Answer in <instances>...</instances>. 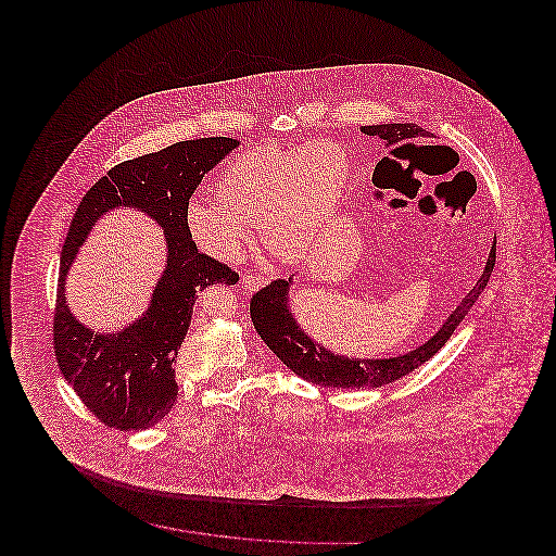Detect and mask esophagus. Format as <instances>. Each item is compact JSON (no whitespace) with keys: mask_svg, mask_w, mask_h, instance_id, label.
<instances>
[{"mask_svg":"<svg viewBox=\"0 0 556 556\" xmlns=\"http://www.w3.org/2000/svg\"><path fill=\"white\" fill-rule=\"evenodd\" d=\"M265 283V277H261V275H243L241 277V288L245 291L261 290Z\"/></svg>","mask_w":556,"mask_h":556,"instance_id":"obj_1","label":"esophagus"}]
</instances>
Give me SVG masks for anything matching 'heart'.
<instances>
[{
    "label": "heart",
    "mask_w": 556,
    "mask_h": 556,
    "mask_svg": "<svg viewBox=\"0 0 556 556\" xmlns=\"http://www.w3.org/2000/svg\"><path fill=\"white\" fill-rule=\"evenodd\" d=\"M348 175V154L336 141L250 150L220 173L216 200L187 204V231L214 258L236 261L250 239V225H261L270 252L300 261L325 238Z\"/></svg>",
    "instance_id": "b5f03b06"
}]
</instances>
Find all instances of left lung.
Returning <instances> with one entry per match:
<instances>
[{
	"instance_id": "obj_1",
	"label": "left lung",
	"mask_w": 556,
	"mask_h": 556,
	"mask_svg": "<svg viewBox=\"0 0 556 556\" xmlns=\"http://www.w3.org/2000/svg\"><path fill=\"white\" fill-rule=\"evenodd\" d=\"M361 131L365 135H375L383 139L386 148H394L397 143H406L413 139H424L427 131L413 123H390V125H367ZM496 265V238L492 243L490 256L485 261V268L476 286L460 300V304L450 313V317L442 323V327L415 350L406 354H397L390 358H348L342 354H336L333 350H327L325 345L313 340L293 317L290 308V290L293 286V277L290 281L277 279L270 286L252 295L250 302V317L258 331V336L275 354L277 358L300 375L306 381H313L327 388H381L400 377L413 372L421 367L431 356L438 354V350L446 344L454 329L467 317V313L473 308L477 298L485 290L490 275Z\"/></svg>"
}]
</instances>
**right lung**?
<instances>
[{
  "mask_svg": "<svg viewBox=\"0 0 556 556\" xmlns=\"http://www.w3.org/2000/svg\"><path fill=\"white\" fill-rule=\"evenodd\" d=\"M238 146L231 137L173 143L121 162L80 200L60 256L53 352L64 379L108 427L141 431L170 413L179 392L173 363L186 340L198 293L214 283L239 281L236 270L198 250L186 225L195 187ZM116 207L146 211L160 223L167 241V266L149 311L121 332L100 334L70 313L65 275L92 225Z\"/></svg>",
  "mask_w": 556,
  "mask_h": 556,
  "instance_id": "1",
  "label": "right lung"
}]
</instances>
